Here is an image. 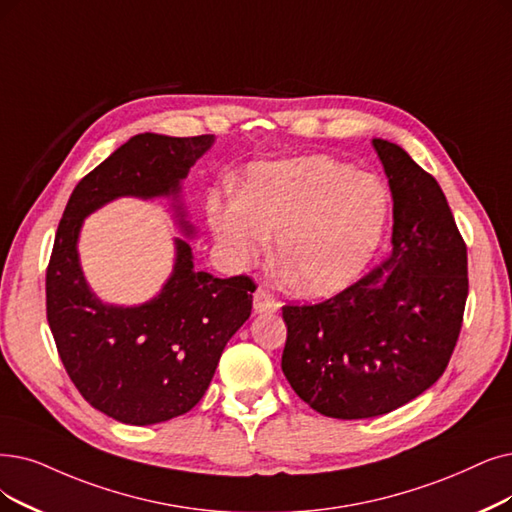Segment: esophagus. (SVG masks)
<instances>
[{"mask_svg": "<svg viewBox=\"0 0 512 512\" xmlns=\"http://www.w3.org/2000/svg\"><path fill=\"white\" fill-rule=\"evenodd\" d=\"M279 306H281V302L267 290H258L254 294V311L256 313H275Z\"/></svg>", "mask_w": 512, "mask_h": 512, "instance_id": "esophagus-1", "label": "esophagus"}]
</instances>
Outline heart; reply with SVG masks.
<instances>
[{
	"mask_svg": "<svg viewBox=\"0 0 512 512\" xmlns=\"http://www.w3.org/2000/svg\"><path fill=\"white\" fill-rule=\"evenodd\" d=\"M386 212L376 176L325 155L258 163L239 197L208 199L210 227L233 262H254L275 233L281 275L302 296L353 283L378 250Z\"/></svg>",
	"mask_w": 512,
	"mask_h": 512,
	"instance_id": "b5f03b06",
	"label": "heart"
}]
</instances>
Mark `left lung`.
I'll use <instances>...</instances> for the list:
<instances>
[{
    "label": "left lung",
    "mask_w": 512,
    "mask_h": 512,
    "mask_svg": "<svg viewBox=\"0 0 512 512\" xmlns=\"http://www.w3.org/2000/svg\"><path fill=\"white\" fill-rule=\"evenodd\" d=\"M393 193V250L319 304H285L281 370L315 412L359 420L410 403L452 357L468 296L466 243L439 182L374 138Z\"/></svg>",
    "instance_id": "1"
}]
</instances>
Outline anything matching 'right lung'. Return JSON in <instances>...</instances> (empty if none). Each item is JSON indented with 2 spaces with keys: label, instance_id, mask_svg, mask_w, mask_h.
<instances>
[{
  "label": "right lung",
  "instance_id": "right-lung-1",
  "mask_svg": "<svg viewBox=\"0 0 512 512\" xmlns=\"http://www.w3.org/2000/svg\"><path fill=\"white\" fill-rule=\"evenodd\" d=\"M214 142L212 134H138L96 166L69 197L46 271V313L65 370L98 412L147 426L187 414L208 391L224 346L252 313L256 283L193 269L191 245L161 292L140 306L102 304L77 254L84 218L117 197L178 199L180 180ZM187 235L193 227L174 206Z\"/></svg>",
  "mask_w": 512,
  "mask_h": 512
}]
</instances>
